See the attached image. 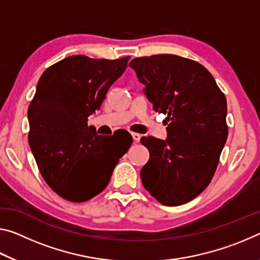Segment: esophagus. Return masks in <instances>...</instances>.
<instances>
[{
  "label": "esophagus",
  "mask_w": 260,
  "mask_h": 260,
  "mask_svg": "<svg viewBox=\"0 0 260 260\" xmlns=\"http://www.w3.org/2000/svg\"><path fill=\"white\" fill-rule=\"evenodd\" d=\"M132 138H133V140H134L135 142H139L140 140H141L142 135L139 134V133H132Z\"/></svg>",
  "instance_id": "34e87169"
}]
</instances>
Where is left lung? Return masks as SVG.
<instances>
[{
	"label": "left lung",
	"mask_w": 260,
	"mask_h": 260,
	"mask_svg": "<svg viewBox=\"0 0 260 260\" xmlns=\"http://www.w3.org/2000/svg\"><path fill=\"white\" fill-rule=\"evenodd\" d=\"M156 112L168 115V138H142L149 160L141 169L147 191L166 206L186 204L211 183L228 137L226 101L203 64L174 54L129 62Z\"/></svg>",
	"instance_id": "1"
}]
</instances>
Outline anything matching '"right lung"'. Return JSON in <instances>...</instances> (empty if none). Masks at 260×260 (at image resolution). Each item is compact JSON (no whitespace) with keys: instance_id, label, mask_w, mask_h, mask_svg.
I'll list each match as a JSON object with an SVG mask.
<instances>
[{"instance_id":"add662e5","label":"right lung","mask_w":260,"mask_h":260,"mask_svg":"<svg viewBox=\"0 0 260 260\" xmlns=\"http://www.w3.org/2000/svg\"><path fill=\"white\" fill-rule=\"evenodd\" d=\"M128 60L73 55L39 78L27 111L28 145L45 182L63 199L83 203L100 194L132 145L131 137L114 150L88 126V117L101 109Z\"/></svg>"}]
</instances>
